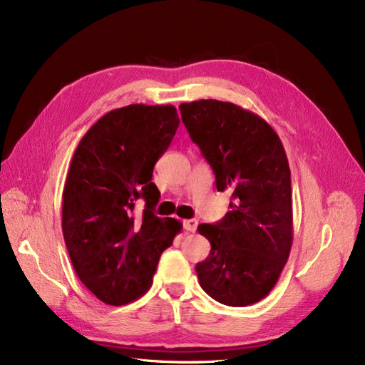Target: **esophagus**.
Wrapping results in <instances>:
<instances>
[{"instance_id": "esophagus-1", "label": "esophagus", "mask_w": 365, "mask_h": 365, "mask_svg": "<svg viewBox=\"0 0 365 365\" xmlns=\"http://www.w3.org/2000/svg\"><path fill=\"white\" fill-rule=\"evenodd\" d=\"M183 229L186 232H195L197 230V220H183Z\"/></svg>"}]
</instances>
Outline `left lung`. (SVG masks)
Instances as JSON below:
<instances>
[{
    "instance_id": "left-lung-1",
    "label": "left lung",
    "mask_w": 365,
    "mask_h": 365,
    "mask_svg": "<svg viewBox=\"0 0 365 365\" xmlns=\"http://www.w3.org/2000/svg\"><path fill=\"white\" fill-rule=\"evenodd\" d=\"M182 121L215 173L218 191L230 190L232 210L217 225H200L210 253L195 269L200 287L227 307H249L268 296L292 245L291 171L274 128L259 115L227 101L179 106Z\"/></svg>"
}]
</instances>
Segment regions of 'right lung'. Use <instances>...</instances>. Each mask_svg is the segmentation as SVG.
Instances as JSON below:
<instances>
[{"label":"right lung","mask_w":365,"mask_h":365,"mask_svg":"<svg viewBox=\"0 0 365 365\" xmlns=\"http://www.w3.org/2000/svg\"><path fill=\"white\" fill-rule=\"evenodd\" d=\"M171 104L110 110L81 138L63 187L62 230L73 267L98 300L121 307L150 289L162 252L182 230L159 218L153 168L179 127ZM139 197L145 212L134 214Z\"/></svg>","instance_id":"right-lung-1"}]
</instances>
